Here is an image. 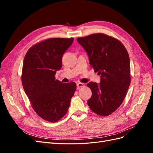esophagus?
Returning a JSON list of instances; mask_svg holds the SVG:
<instances>
[{"mask_svg":"<svg viewBox=\"0 0 153 153\" xmlns=\"http://www.w3.org/2000/svg\"><path fill=\"white\" fill-rule=\"evenodd\" d=\"M76 86H77V89H79L80 88L83 87H84V86H85V84H83V83L78 82V83H77V84H76Z\"/></svg>","mask_w":153,"mask_h":153,"instance_id":"34e87169","label":"esophagus"}]
</instances>
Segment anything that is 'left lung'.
Instances as JSON below:
<instances>
[{
    "label": "left lung",
    "mask_w": 153,
    "mask_h": 153,
    "mask_svg": "<svg viewBox=\"0 0 153 153\" xmlns=\"http://www.w3.org/2000/svg\"><path fill=\"white\" fill-rule=\"evenodd\" d=\"M89 57L91 66L101 75L100 84H87L92 91L87 104L101 116L115 112L123 103L130 85V61L126 48L113 37L98 33L77 38Z\"/></svg>",
    "instance_id": "1"
}]
</instances>
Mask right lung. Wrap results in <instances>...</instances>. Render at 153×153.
I'll return each instance as SVG.
<instances>
[{"label": "right lung", "mask_w": 153, "mask_h": 153, "mask_svg": "<svg viewBox=\"0 0 153 153\" xmlns=\"http://www.w3.org/2000/svg\"><path fill=\"white\" fill-rule=\"evenodd\" d=\"M74 38H50L27 51L24 60L22 82L36 113L46 121H58L67 113L76 85L55 79L62 68V58Z\"/></svg>", "instance_id": "add662e5"}]
</instances>
